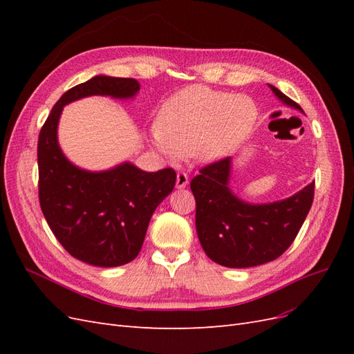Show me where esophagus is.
Here are the masks:
<instances>
[{"mask_svg": "<svg viewBox=\"0 0 354 354\" xmlns=\"http://www.w3.org/2000/svg\"><path fill=\"white\" fill-rule=\"evenodd\" d=\"M187 185H189V176L186 173H178L176 178V187L185 189Z\"/></svg>", "mask_w": 354, "mask_h": 354, "instance_id": "1", "label": "esophagus"}]
</instances>
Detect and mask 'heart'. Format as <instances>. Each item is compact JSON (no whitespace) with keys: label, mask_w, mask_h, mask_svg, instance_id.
Instances as JSON below:
<instances>
[{"label":"heart","mask_w":354,"mask_h":354,"mask_svg":"<svg viewBox=\"0 0 354 354\" xmlns=\"http://www.w3.org/2000/svg\"><path fill=\"white\" fill-rule=\"evenodd\" d=\"M257 116V106L246 95L192 85L162 103L149 142L173 164L192 155L214 162L245 140Z\"/></svg>","instance_id":"obj_1"}]
</instances>
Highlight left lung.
Wrapping results in <instances>:
<instances>
[{
	"mask_svg": "<svg viewBox=\"0 0 354 354\" xmlns=\"http://www.w3.org/2000/svg\"><path fill=\"white\" fill-rule=\"evenodd\" d=\"M282 103L299 112L294 100L269 85ZM232 158L203 167L190 181L196 201V232L212 261L245 269L281 257L301 229L315 196V181L295 195L269 203H251L229 187Z\"/></svg>",
	"mask_w": 354,
	"mask_h": 354,
	"instance_id": "left-lung-1",
	"label": "left lung"
}]
</instances>
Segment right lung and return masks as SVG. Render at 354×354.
I'll use <instances>...</instances> for the list:
<instances>
[{
    "label": "right lung",
    "mask_w": 354,
    "mask_h": 354,
    "mask_svg": "<svg viewBox=\"0 0 354 354\" xmlns=\"http://www.w3.org/2000/svg\"><path fill=\"white\" fill-rule=\"evenodd\" d=\"M134 78L97 75L62 95L38 138L39 205L51 232L72 257L97 267L133 261L142 250L149 221L176 185L173 168L147 173L131 162L87 171L62 152L57 127L66 104L90 95L133 99Z\"/></svg>",
    "instance_id": "right-lung-1"
}]
</instances>
